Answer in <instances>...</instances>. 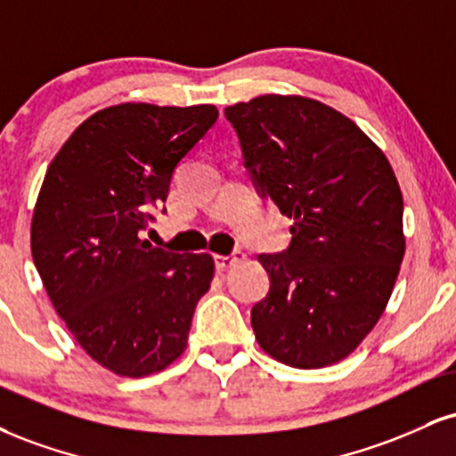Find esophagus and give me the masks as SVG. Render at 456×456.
I'll return each instance as SVG.
<instances>
[{
	"instance_id": "1",
	"label": "esophagus",
	"mask_w": 456,
	"mask_h": 456,
	"mask_svg": "<svg viewBox=\"0 0 456 456\" xmlns=\"http://www.w3.org/2000/svg\"><path fill=\"white\" fill-rule=\"evenodd\" d=\"M244 259V252L242 250H233L232 255H214V265H216V270L218 272H223V270H227V267H232V265H235V263L238 261H242Z\"/></svg>"
}]
</instances>
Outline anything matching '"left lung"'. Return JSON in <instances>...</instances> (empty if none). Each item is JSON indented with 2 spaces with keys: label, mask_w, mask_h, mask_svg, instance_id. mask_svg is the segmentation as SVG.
<instances>
[{
  "label": "left lung",
  "mask_w": 456,
  "mask_h": 456,
  "mask_svg": "<svg viewBox=\"0 0 456 456\" xmlns=\"http://www.w3.org/2000/svg\"><path fill=\"white\" fill-rule=\"evenodd\" d=\"M256 193L293 221L290 244L259 255L270 290L252 305L256 342L290 367L338 363L391 297L403 240L395 172L348 117L297 95L224 108Z\"/></svg>",
  "instance_id": "left-lung-1"
}]
</instances>
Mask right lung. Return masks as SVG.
<instances>
[{
    "label": "right lung",
    "mask_w": 456,
    "mask_h": 456,
    "mask_svg": "<svg viewBox=\"0 0 456 456\" xmlns=\"http://www.w3.org/2000/svg\"><path fill=\"white\" fill-rule=\"evenodd\" d=\"M216 118L206 103L110 106L69 135L44 175L31 221L36 270L82 350L118 376L174 363L210 289L208 252L163 250L142 232Z\"/></svg>",
    "instance_id": "1"
}]
</instances>
